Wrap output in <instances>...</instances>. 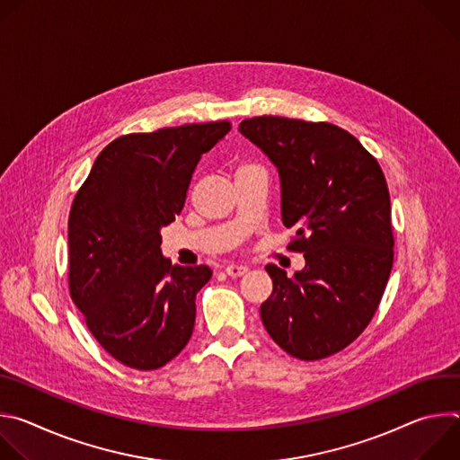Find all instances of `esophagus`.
Segmentation results:
<instances>
[{"mask_svg": "<svg viewBox=\"0 0 460 460\" xmlns=\"http://www.w3.org/2000/svg\"><path fill=\"white\" fill-rule=\"evenodd\" d=\"M226 273L233 279H238V277H243L247 273V268L245 266H227Z\"/></svg>", "mask_w": 460, "mask_h": 460, "instance_id": "1", "label": "esophagus"}]
</instances>
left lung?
Wrapping results in <instances>:
<instances>
[{
	"label": "left lung",
	"instance_id": "obj_1",
	"mask_svg": "<svg viewBox=\"0 0 460 460\" xmlns=\"http://www.w3.org/2000/svg\"><path fill=\"white\" fill-rule=\"evenodd\" d=\"M279 171L280 213L296 229L295 277L273 264L260 316L271 339L300 360L349 346L373 318L393 266L391 206L378 162L332 123L258 116L238 125Z\"/></svg>",
	"mask_w": 460,
	"mask_h": 460
}]
</instances>
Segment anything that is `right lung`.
<instances>
[{
    "label": "right lung",
    "instance_id": "right-lung-1",
    "mask_svg": "<svg viewBox=\"0 0 460 460\" xmlns=\"http://www.w3.org/2000/svg\"><path fill=\"white\" fill-rule=\"evenodd\" d=\"M229 121L127 135L96 158L69 215V289L87 327L118 362L151 371L189 342L208 266L164 256L162 227L181 211L204 153Z\"/></svg>",
    "mask_w": 460,
    "mask_h": 460
}]
</instances>
